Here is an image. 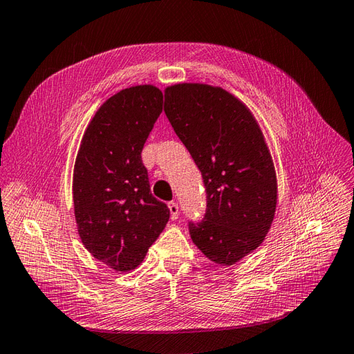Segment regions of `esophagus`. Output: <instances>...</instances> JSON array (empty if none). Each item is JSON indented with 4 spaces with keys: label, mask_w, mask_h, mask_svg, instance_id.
<instances>
[{
    "label": "esophagus",
    "mask_w": 354,
    "mask_h": 354,
    "mask_svg": "<svg viewBox=\"0 0 354 354\" xmlns=\"http://www.w3.org/2000/svg\"><path fill=\"white\" fill-rule=\"evenodd\" d=\"M169 211H170V218L171 220H176L178 215H179V206L176 202H170L169 203Z\"/></svg>",
    "instance_id": "34e87169"
}]
</instances>
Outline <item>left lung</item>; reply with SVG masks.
<instances>
[{
	"label": "left lung",
	"instance_id": "left-lung-1",
	"mask_svg": "<svg viewBox=\"0 0 354 354\" xmlns=\"http://www.w3.org/2000/svg\"><path fill=\"white\" fill-rule=\"evenodd\" d=\"M165 112L202 171L206 212L189 223L194 245L216 265L232 266L254 251L274 221V161L254 115L220 86L176 84Z\"/></svg>",
	"mask_w": 354,
	"mask_h": 354
}]
</instances>
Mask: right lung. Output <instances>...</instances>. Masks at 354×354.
Here are the masks:
<instances>
[{
    "label": "right lung",
    "instance_id": "1",
    "mask_svg": "<svg viewBox=\"0 0 354 354\" xmlns=\"http://www.w3.org/2000/svg\"><path fill=\"white\" fill-rule=\"evenodd\" d=\"M162 112V93L138 85L116 93L88 124L75 162L73 202L80 241L116 272L138 268L169 221L151 194L142 149Z\"/></svg>",
    "mask_w": 354,
    "mask_h": 354
}]
</instances>
